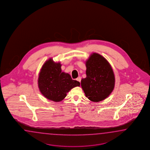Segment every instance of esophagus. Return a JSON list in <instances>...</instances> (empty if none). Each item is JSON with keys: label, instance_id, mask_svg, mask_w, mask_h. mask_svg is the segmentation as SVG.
Masks as SVG:
<instances>
[{"label": "esophagus", "instance_id": "34e87169", "mask_svg": "<svg viewBox=\"0 0 150 150\" xmlns=\"http://www.w3.org/2000/svg\"><path fill=\"white\" fill-rule=\"evenodd\" d=\"M76 80L77 81H79V82H81V77H78L76 79Z\"/></svg>", "mask_w": 150, "mask_h": 150}]
</instances>
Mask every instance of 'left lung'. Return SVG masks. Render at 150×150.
I'll list each match as a JSON object with an SVG mask.
<instances>
[{
    "label": "left lung",
    "mask_w": 150,
    "mask_h": 150,
    "mask_svg": "<svg viewBox=\"0 0 150 150\" xmlns=\"http://www.w3.org/2000/svg\"><path fill=\"white\" fill-rule=\"evenodd\" d=\"M86 67L87 77L81 83L86 96L95 102L104 100L115 86V76L110 64L100 54L93 53L87 60Z\"/></svg>",
    "instance_id": "8db88e82"
}]
</instances>
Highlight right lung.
I'll list each match as a JSON object with an SVG mask.
<instances>
[{"mask_svg":"<svg viewBox=\"0 0 150 150\" xmlns=\"http://www.w3.org/2000/svg\"><path fill=\"white\" fill-rule=\"evenodd\" d=\"M60 63L50 59L42 67L38 79V86L41 93L48 100L60 102L67 96L69 91L80 83L73 80L69 74L62 72Z\"/></svg>","mask_w":150,"mask_h":150,"instance_id":"right-lung-1","label":"right lung"}]
</instances>
